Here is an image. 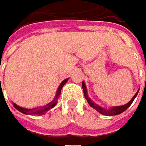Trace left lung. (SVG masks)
Returning a JSON list of instances; mask_svg holds the SVG:
<instances>
[{
    "label": "left lung",
    "instance_id": "obj_1",
    "mask_svg": "<svg viewBox=\"0 0 146 146\" xmlns=\"http://www.w3.org/2000/svg\"><path fill=\"white\" fill-rule=\"evenodd\" d=\"M82 87H83V90H84V97L86 98V100H87V102L88 103L90 104V106H91V107H93L94 109H96L98 112H100L101 114L102 115H106V116H114V115H118V114H120V113H122V112H123L125 110H127L129 107V106L131 105L133 102V100L135 99V97L137 96V95H138V93H139V90L136 92V94L133 96V97L132 98L131 100L129 101V102H128L127 104H125V105H123V106H113V107H111V109H109V110H106V109H104V108H102L100 106H98V105H96V103H94V102H92L89 97H88V96H87V90H86V86H85V84L83 82L82 83Z\"/></svg>",
    "mask_w": 146,
    "mask_h": 146
}]
</instances>
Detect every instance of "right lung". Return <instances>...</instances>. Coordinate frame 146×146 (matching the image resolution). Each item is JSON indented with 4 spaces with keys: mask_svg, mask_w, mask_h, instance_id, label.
Instances as JSON below:
<instances>
[{
    "mask_svg": "<svg viewBox=\"0 0 146 146\" xmlns=\"http://www.w3.org/2000/svg\"><path fill=\"white\" fill-rule=\"evenodd\" d=\"M1 79V78H0ZM68 80V78H66L65 80H63L61 84L59 85L58 89H57V91H56V96L54 98V100L51 102L48 103L47 105H45L42 107H39V108H33V109H27V108H23V107H21L17 105H16L15 103H13V106L15 108L19 111L20 112L23 113V114H26V115H38V116H40V115H43L44 114L46 111H48L49 110H50L51 108H53L56 105V102H57V99L59 97V96L61 95V90H62V88L63 87V85L67 83V81ZM1 84V80H0Z\"/></svg>",
    "mask_w": 146,
    "mask_h": 146,
    "instance_id": "obj_1",
    "label": "right lung"
}]
</instances>
